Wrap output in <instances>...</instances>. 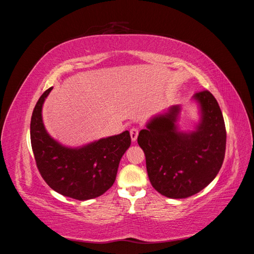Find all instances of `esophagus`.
<instances>
[{
	"mask_svg": "<svg viewBox=\"0 0 254 254\" xmlns=\"http://www.w3.org/2000/svg\"><path fill=\"white\" fill-rule=\"evenodd\" d=\"M137 135H139V130H137V128H131V129H130V136H131L132 142L136 141Z\"/></svg>",
	"mask_w": 254,
	"mask_h": 254,
	"instance_id": "esophagus-1",
	"label": "esophagus"
}]
</instances>
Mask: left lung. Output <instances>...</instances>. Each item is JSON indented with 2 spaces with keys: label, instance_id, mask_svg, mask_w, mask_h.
Wrapping results in <instances>:
<instances>
[{
  "label": "left lung",
  "instance_id": "8db88e82",
  "mask_svg": "<svg viewBox=\"0 0 254 254\" xmlns=\"http://www.w3.org/2000/svg\"><path fill=\"white\" fill-rule=\"evenodd\" d=\"M201 119L195 131H179V106L152 118L137 136L146 158L151 186L168 198L197 194L217 176L225 159L226 126L216 98L207 90L197 92Z\"/></svg>",
  "mask_w": 254,
  "mask_h": 254
}]
</instances>
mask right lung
Listing matches in <instances>:
<instances>
[{
  "mask_svg": "<svg viewBox=\"0 0 254 254\" xmlns=\"http://www.w3.org/2000/svg\"><path fill=\"white\" fill-rule=\"evenodd\" d=\"M53 87L37 102L30 121V142L40 175L57 193L77 200L103 195L115 181L120 161L131 144L129 131L78 148L61 145L48 133L42 106Z\"/></svg>",
  "mask_w": 254,
  "mask_h": 254,
  "instance_id": "right-lung-1",
  "label": "right lung"
}]
</instances>
